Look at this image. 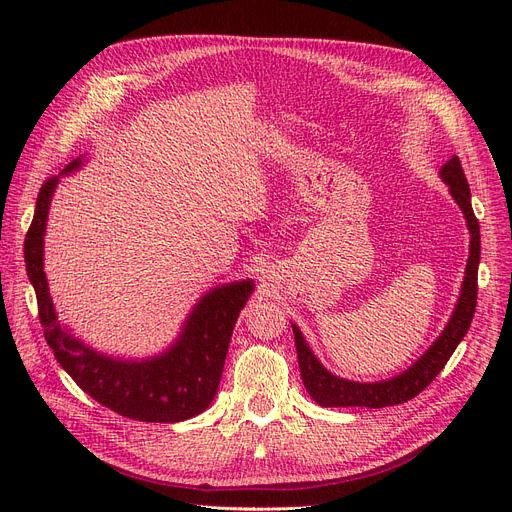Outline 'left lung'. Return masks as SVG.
<instances>
[{"instance_id":"left-lung-1","label":"left lung","mask_w":512,"mask_h":512,"mask_svg":"<svg viewBox=\"0 0 512 512\" xmlns=\"http://www.w3.org/2000/svg\"><path fill=\"white\" fill-rule=\"evenodd\" d=\"M440 178L448 184V191L456 205L461 207L467 228L471 234L469 240V259L465 265V278L461 284L459 301L454 305V311L444 326L442 334L432 342V346L402 373L394 375L390 380L382 382H353L340 378L328 371L321 361L313 355L311 346L307 344L303 332L297 324H292L294 344H297L301 378L309 392V396L321 407H369L382 409L400 405L415 398L423 388L432 384L436 375L444 369L446 361L456 351V346L465 338L477 303V267L481 255V240H479V222L471 207V191L465 172L461 168L459 157H450L440 168Z\"/></svg>"}]
</instances>
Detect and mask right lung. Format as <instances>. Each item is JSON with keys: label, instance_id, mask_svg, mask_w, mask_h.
<instances>
[{"label": "right lung", "instance_id": "1", "mask_svg": "<svg viewBox=\"0 0 512 512\" xmlns=\"http://www.w3.org/2000/svg\"><path fill=\"white\" fill-rule=\"evenodd\" d=\"M83 164L85 157H76L60 176ZM60 176L41 186L33 224L24 238L26 274L35 288L43 334L53 355L91 398L122 417L176 423L203 413L218 394L232 330L255 290L253 280H236L205 292L164 353L141 361L99 353L60 324L43 272V236Z\"/></svg>", "mask_w": 512, "mask_h": 512}]
</instances>
